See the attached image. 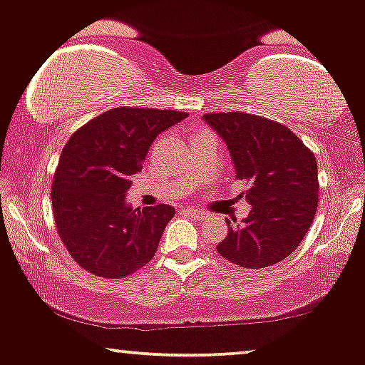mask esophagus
<instances>
[{"label":"esophagus","mask_w":365,"mask_h":365,"mask_svg":"<svg viewBox=\"0 0 365 365\" xmlns=\"http://www.w3.org/2000/svg\"><path fill=\"white\" fill-rule=\"evenodd\" d=\"M183 212H185L187 216H192V217H195V219H204L205 217V212H202V210L194 209V207H188V209L183 210Z\"/></svg>","instance_id":"esophagus-1"}]
</instances>
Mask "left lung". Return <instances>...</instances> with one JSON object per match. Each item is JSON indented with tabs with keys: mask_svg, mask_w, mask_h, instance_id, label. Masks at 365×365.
I'll return each mask as SVG.
<instances>
[{
	"mask_svg": "<svg viewBox=\"0 0 365 365\" xmlns=\"http://www.w3.org/2000/svg\"><path fill=\"white\" fill-rule=\"evenodd\" d=\"M205 122L230 149L236 177L248 185L252 205L243 222L227 221L217 245L226 260L245 269H265L301 245L318 209L314 153L277 120L245 112L205 113Z\"/></svg>",
	"mask_w": 365,
	"mask_h": 365,
	"instance_id": "1",
	"label": "left lung"
}]
</instances>
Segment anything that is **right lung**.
I'll use <instances>...</instances> for the list:
<instances>
[{
    "label": "right lung",
    "instance_id": "add662e5",
    "mask_svg": "<svg viewBox=\"0 0 365 365\" xmlns=\"http://www.w3.org/2000/svg\"><path fill=\"white\" fill-rule=\"evenodd\" d=\"M185 117L117 107L91 118L66 143L52 180V212L57 235L81 269L122 279L155 257L175 209H133L124 197L156 135Z\"/></svg>",
    "mask_w": 365,
    "mask_h": 365
}]
</instances>
